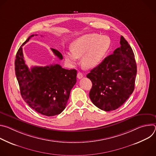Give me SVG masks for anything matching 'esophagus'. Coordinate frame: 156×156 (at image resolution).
<instances>
[{
  "label": "esophagus",
  "mask_w": 156,
  "mask_h": 156,
  "mask_svg": "<svg viewBox=\"0 0 156 156\" xmlns=\"http://www.w3.org/2000/svg\"><path fill=\"white\" fill-rule=\"evenodd\" d=\"M83 77V75L82 74V73L78 72V73H77V78H78V79H81V78H82Z\"/></svg>",
  "instance_id": "34e87169"
}]
</instances>
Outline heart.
<instances>
[{
  "label": "heart",
  "mask_w": 156,
  "mask_h": 156,
  "mask_svg": "<svg viewBox=\"0 0 156 156\" xmlns=\"http://www.w3.org/2000/svg\"><path fill=\"white\" fill-rule=\"evenodd\" d=\"M110 39L96 33L87 34L75 39L70 45L71 51L65 52L66 62L74 64L83 57L82 65L85 69H92L102 62L110 48Z\"/></svg>",
  "instance_id": "1"
}]
</instances>
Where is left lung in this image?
<instances>
[{
    "label": "left lung",
    "mask_w": 156,
    "mask_h": 156,
    "mask_svg": "<svg viewBox=\"0 0 156 156\" xmlns=\"http://www.w3.org/2000/svg\"><path fill=\"white\" fill-rule=\"evenodd\" d=\"M120 47L87 75L92 81V102L104 111L114 110L128 99L135 89L137 66L135 55L122 36Z\"/></svg>",
    "instance_id": "obj_1"
}]
</instances>
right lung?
Returning a JSON list of instances; mask_svg holds the SVG:
<instances>
[{
  "mask_svg": "<svg viewBox=\"0 0 156 156\" xmlns=\"http://www.w3.org/2000/svg\"><path fill=\"white\" fill-rule=\"evenodd\" d=\"M34 36L26 40L16 55L15 70L20 93L27 104L37 112L48 117L56 115L66 107L71 90L76 82L77 72L75 69H63L58 64L33 66L29 69L24 60L22 46ZM51 50L60 60L63 58L57 50Z\"/></svg>",
  "mask_w": 156,
  "mask_h": 156,
  "instance_id": "right-lung-1",
  "label": "right lung"
}]
</instances>
